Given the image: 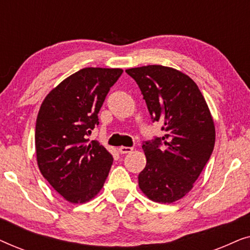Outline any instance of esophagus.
<instances>
[{
  "label": "esophagus",
  "mask_w": 250,
  "mask_h": 250,
  "mask_svg": "<svg viewBox=\"0 0 250 250\" xmlns=\"http://www.w3.org/2000/svg\"><path fill=\"white\" fill-rule=\"evenodd\" d=\"M132 150H133V148H131V146H119V149H118V151L122 153V155H125V153H129V152H132Z\"/></svg>",
  "instance_id": "obj_1"
}]
</instances>
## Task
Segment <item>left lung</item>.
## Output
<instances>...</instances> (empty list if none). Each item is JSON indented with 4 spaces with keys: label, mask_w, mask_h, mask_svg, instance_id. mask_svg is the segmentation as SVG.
I'll list each match as a JSON object with an SVG mask.
<instances>
[{
    "label": "left lung",
    "mask_w": 250,
    "mask_h": 250,
    "mask_svg": "<svg viewBox=\"0 0 250 250\" xmlns=\"http://www.w3.org/2000/svg\"><path fill=\"white\" fill-rule=\"evenodd\" d=\"M136 82L163 138L142 146L146 158L139 187L155 203L172 204L190 192L210 158L215 125L197 84L182 71L162 64L126 69Z\"/></svg>",
    "instance_id": "obj_1"
}]
</instances>
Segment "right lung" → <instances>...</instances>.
<instances>
[{
	"label": "right lung",
	"mask_w": 250,
	"mask_h": 250,
	"mask_svg": "<svg viewBox=\"0 0 250 250\" xmlns=\"http://www.w3.org/2000/svg\"><path fill=\"white\" fill-rule=\"evenodd\" d=\"M121 68L88 67L52 88L41 104L35 128L37 165L51 187L73 204H84L100 192L112 156L87 135L99 124L98 114Z\"/></svg>",
	"instance_id": "add662e5"
}]
</instances>
